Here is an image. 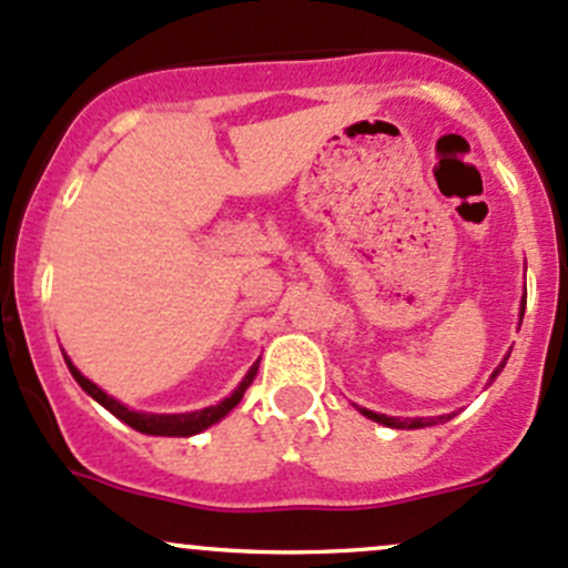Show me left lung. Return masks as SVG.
I'll use <instances>...</instances> for the list:
<instances>
[{
    "label": "left lung",
    "instance_id": "1",
    "mask_svg": "<svg viewBox=\"0 0 568 568\" xmlns=\"http://www.w3.org/2000/svg\"><path fill=\"white\" fill-rule=\"evenodd\" d=\"M525 300H528V296H525ZM523 316H525V305H523ZM506 359H503V363H500V368H503V365H506ZM500 368H497L495 374H491V379H495V376L500 374ZM363 415L371 417V420L382 423V426H390V428H423V426H434V423L450 420V415H445V417H412V420H409V417H404V420H400V417L376 415V412H368V409H363Z\"/></svg>",
    "mask_w": 568,
    "mask_h": 568
}]
</instances>
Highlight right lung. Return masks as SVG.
Wrapping results in <instances>:
<instances>
[{
	"label": "right lung",
	"mask_w": 568,
	"mask_h": 568,
	"mask_svg": "<svg viewBox=\"0 0 568 568\" xmlns=\"http://www.w3.org/2000/svg\"><path fill=\"white\" fill-rule=\"evenodd\" d=\"M65 363H68V368H71L73 379L82 385L84 393L93 395V398L99 400L101 406H106V409L112 412L114 417H120L123 423H129L131 428H136V432H142V434H153V437H192V434H197V432H203V428L214 426L216 420H222V417H225L227 412H231L233 406H236L239 400L244 398V390H247V387L252 385V379H255V374H257V363H255L250 368V374L244 376L242 385L236 387V393H233L231 398L222 400V404L209 406V409L186 412V415H148V412L129 409V406H123L120 400H114L112 395H106L104 390H101V387H95L93 382L84 379V376L79 374L77 368H73V363L68 357H65Z\"/></svg>",
	"instance_id": "add662e5"
}]
</instances>
